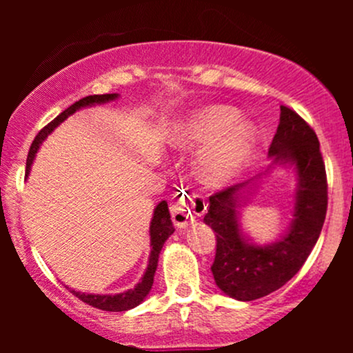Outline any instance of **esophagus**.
I'll use <instances>...</instances> for the list:
<instances>
[{
  "label": "esophagus",
  "mask_w": 353,
  "mask_h": 353,
  "mask_svg": "<svg viewBox=\"0 0 353 353\" xmlns=\"http://www.w3.org/2000/svg\"><path fill=\"white\" fill-rule=\"evenodd\" d=\"M205 209H208V204L197 196L176 201L171 205L172 222L177 225V228H185V225H189L190 222L199 219L202 214L205 212Z\"/></svg>",
  "instance_id": "obj_1"
}]
</instances>
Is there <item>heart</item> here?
<instances>
[{
  "mask_svg": "<svg viewBox=\"0 0 353 353\" xmlns=\"http://www.w3.org/2000/svg\"><path fill=\"white\" fill-rule=\"evenodd\" d=\"M255 139L254 125L228 106L197 109L177 128L174 143L182 149H201L196 157V176L209 188L219 189L237 179L250 156Z\"/></svg>",
  "mask_w": 353,
  "mask_h": 353,
  "instance_id": "obj_1",
  "label": "heart"
}]
</instances>
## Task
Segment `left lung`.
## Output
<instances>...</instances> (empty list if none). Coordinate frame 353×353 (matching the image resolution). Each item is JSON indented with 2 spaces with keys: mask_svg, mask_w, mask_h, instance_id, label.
<instances>
[{
  "mask_svg": "<svg viewBox=\"0 0 353 353\" xmlns=\"http://www.w3.org/2000/svg\"><path fill=\"white\" fill-rule=\"evenodd\" d=\"M269 156L297 171L294 222L289 232L270 245L247 244L239 229L241 194L247 182L217 190L209 197L204 222L216 232L217 249L210 265L219 289L237 301H255L281 289L307 261L327 214V174L314 129L294 109L281 106V123Z\"/></svg>",
  "mask_w": 353,
  "mask_h": 353,
  "instance_id": "8db88e82",
  "label": "left lung"
}]
</instances>
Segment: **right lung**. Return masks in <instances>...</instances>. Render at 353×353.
<instances>
[{
	"label": "right lung",
	"mask_w": 353,
	"mask_h": 353,
	"mask_svg": "<svg viewBox=\"0 0 353 353\" xmlns=\"http://www.w3.org/2000/svg\"><path fill=\"white\" fill-rule=\"evenodd\" d=\"M117 94H94V96H86V98L76 101L72 106H70L68 109H64L63 112L58 117L51 121L50 124L44 125L41 131L38 132V136L34 137L33 144H31L30 152H28V159H26V176L30 174L31 164H33V159L38 152L39 144L46 139V136L52 132V129L56 125L63 123L68 116L72 114L74 111H78L79 108L84 106H91V104H101V103H106V101L116 99ZM151 255H149V264L148 269H145V274L141 279V282L137 283L134 289L131 290H125L123 294H116V295H94V294H81L76 292V290H71L72 295L83 301L88 305L96 307L99 310H106V312H124L132 309V307L139 305L141 302L144 301L145 295L149 294L151 290L152 282H154V274H156L157 269V261H159V254L161 249H163L164 242L168 241L169 236L174 232V225L171 221V214H169V208H168V202L163 201L157 204V208L154 209V216L151 221Z\"/></svg>",
	"instance_id": "right-lung-1"
}]
</instances>
